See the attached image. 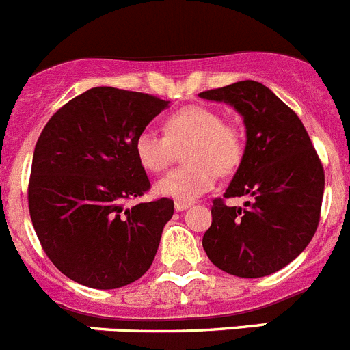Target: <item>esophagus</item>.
Here are the masks:
<instances>
[{"instance_id":"34e87169","label":"esophagus","mask_w":350,"mask_h":350,"mask_svg":"<svg viewBox=\"0 0 350 350\" xmlns=\"http://www.w3.org/2000/svg\"><path fill=\"white\" fill-rule=\"evenodd\" d=\"M174 208L176 211H185V209L192 208V202H181V200H176Z\"/></svg>"}]
</instances>
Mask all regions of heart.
<instances>
[{
	"instance_id": "obj_1",
	"label": "heart",
	"mask_w": 350,
	"mask_h": 350,
	"mask_svg": "<svg viewBox=\"0 0 350 350\" xmlns=\"http://www.w3.org/2000/svg\"><path fill=\"white\" fill-rule=\"evenodd\" d=\"M163 132L142 130L133 141L137 162L146 171L162 172L172 160L174 148L188 142L187 165L167 172L157 183V192L181 202H193L209 192L218 174H230L239 167L245 151L243 133L232 121L221 120L217 109L187 105L163 121Z\"/></svg>"
}]
</instances>
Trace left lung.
I'll return each mask as SVG.
<instances>
[{
  "instance_id": "8db88e82",
  "label": "left lung",
  "mask_w": 350,
  "mask_h": 350,
  "mask_svg": "<svg viewBox=\"0 0 350 350\" xmlns=\"http://www.w3.org/2000/svg\"><path fill=\"white\" fill-rule=\"evenodd\" d=\"M199 96L229 103L243 118L247 146L224 197H252L245 208L213 200L202 247L229 275H271L293 262L317 230L324 196L321 160L296 112L264 84L239 81Z\"/></svg>"
}]
</instances>
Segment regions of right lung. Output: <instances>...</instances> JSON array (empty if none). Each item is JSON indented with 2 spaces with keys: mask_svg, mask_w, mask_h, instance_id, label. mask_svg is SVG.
<instances>
[{
  "mask_svg": "<svg viewBox=\"0 0 350 350\" xmlns=\"http://www.w3.org/2000/svg\"><path fill=\"white\" fill-rule=\"evenodd\" d=\"M169 102L100 86L54 114L33 153L29 215L42 248L70 280L118 288L153 262L171 199L124 208L151 187L133 141Z\"/></svg>",
  "mask_w": 350,
  "mask_h": 350,
  "instance_id": "1",
  "label": "right lung"
}]
</instances>
